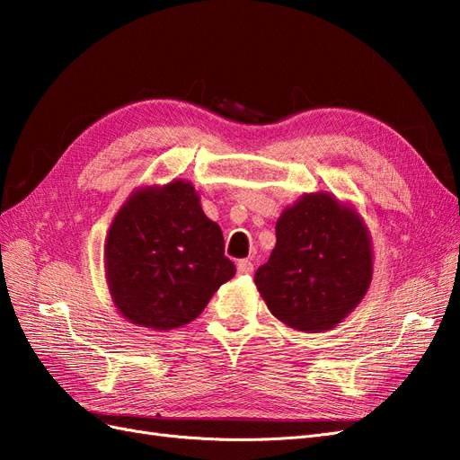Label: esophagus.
<instances>
[{
    "label": "esophagus",
    "mask_w": 460,
    "mask_h": 460,
    "mask_svg": "<svg viewBox=\"0 0 460 460\" xmlns=\"http://www.w3.org/2000/svg\"><path fill=\"white\" fill-rule=\"evenodd\" d=\"M253 272V262L242 259L238 261V274H252Z\"/></svg>",
    "instance_id": "esophagus-1"
}]
</instances>
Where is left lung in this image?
Returning a JSON list of instances; mask_svg holds the SVG:
<instances>
[{"label":"left lung","mask_w":460,"mask_h":460,"mask_svg":"<svg viewBox=\"0 0 460 460\" xmlns=\"http://www.w3.org/2000/svg\"><path fill=\"white\" fill-rule=\"evenodd\" d=\"M372 243L353 207L305 193L276 222V247L255 284L270 313L299 332L332 330L367 296Z\"/></svg>","instance_id":"left-lung-1"}]
</instances>
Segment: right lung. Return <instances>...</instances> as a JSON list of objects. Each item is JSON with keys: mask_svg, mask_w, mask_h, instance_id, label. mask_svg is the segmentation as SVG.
<instances>
[{"mask_svg": "<svg viewBox=\"0 0 460 460\" xmlns=\"http://www.w3.org/2000/svg\"><path fill=\"white\" fill-rule=\"evenodd\" d=\"M222 230L188 180L136 190L105 240L107 286L132 324L172 330L196 320L234 278Z\"/></svg>", "mask_w": 460, "mask_h": 460, "instance_id": "add662e5", "label": "right lung"}]
</instances>
